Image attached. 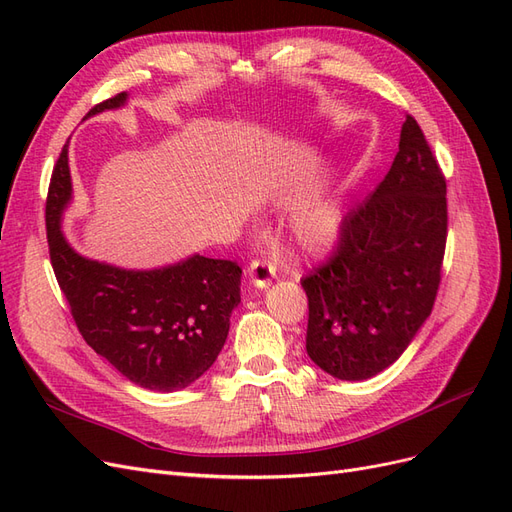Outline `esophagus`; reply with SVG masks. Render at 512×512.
<instances>
[{"label":"esophagus","mask_w":512,"mask_h":512,"mask_svg":"<svg viewBox=\"0 0 512 512\" xmlns=\"http://www.w3.org/2000/svg\"><path fill=\"white\" fill-rule=\"evenodd\" d=\"M247 277H250L256 288H269L271 280L275 277V269L269 265L267 260H252L250 269H247Z\"/></svg>","instance_id":"obj_1"}]
</instances>
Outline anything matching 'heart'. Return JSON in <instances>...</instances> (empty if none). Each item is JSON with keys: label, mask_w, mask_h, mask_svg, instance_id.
Masks as SVG:
<instances>
[{"label": "heart", "mask_w": 512, "mask_h": 512, "mask_svg": "<svg viewBox=\"0 0 512 512\" xmlns=\"http://www.w3.org/2000/svg\"><path fill=\"white\" fill-rule=\"evenodd\" d=\"M342 226V209L333 198L324 196L299 207L290 218L294 243L305 254H320L335 243Z\"/></svg>", "instance_id": "1"}]
</instances>
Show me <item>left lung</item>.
Instances as JSON below:
<instances>
[{"label": "left lung", "instance_id": "8db88e82", "mask_svg": "<svg viewBox=\"0 0 512 512\" xmlns=\"http://www.w3.org/2000/svg\"><path fill=\"white\" fill-rule=\"evenodd\" d=\"M446 181L414 117L389 173L342 222L333 256L301 280L305 350L337 380L393 365L429 318L446 245Z\"/></svg>", "mask_w": 512, "mask_h": 512}]
</instances>
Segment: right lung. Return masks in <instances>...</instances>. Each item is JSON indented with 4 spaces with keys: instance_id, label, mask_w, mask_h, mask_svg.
<instances>
[{
    "instance_id": "add662e5",
    "label": "right lung",
    "mask_w": 512,
    "mask_h": 512,
    "mask_svg": "<svg viewBox=\"0 0 512 512\" xmlns=\"http://www.w3.org/2000/svg\"><path fill=\"white\" fill-rule=\"evenodd\" d=\"M128 102L117 94L87 117ZM72 203L68 145L55 164L46 196L51 265L85 342L121 376L149 391L173 393L215 363L241 303V267L200 254L158 269H121L79 254L64 237Z\"/></svg>"
}]
</instances>
